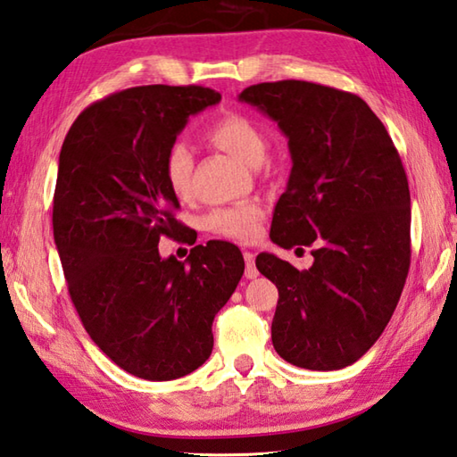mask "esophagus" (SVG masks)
Returning a JSON list of instances; mask_svg holds the SVG:
<instances>
[{"label": "esophagus", "mask_w": 457, "mask_h": 457, "mask_svg": "<svg viewBox=\"0 0 457 457\" xmlns=\"http://www.w3.org/2000/svg\"><path fill=\"white\" fill-rule=\"evenodd\" d=\"M245 254V277L246 278H256L258 277V269H256V264H254V254L251 253V251H245L243 253Z\"/></svg>", "instance_id": "34e87169"}]
</instances>
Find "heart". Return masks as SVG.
Here are the masks:
<instances>
[{"label": "heart", "instance_id": "1", "mask_svg": "<svg viewBox=\"0 0 457 457\" xmlns=\"http://www.w3.org/2000/svg\"><path fill=\"white\" fill-rule=\"evenodd\" d=\"M206 139L219 149L230 153L246 165L256 167L262 161L266 141L261 129L251 119L238 113H225L206 127ZM162 175L170 191L177 196H187L191 191L193 153L183 143L170 147L162 161ZM262 206L258 203H240L225 206L209 214L206 225L220 237L235 240H253L261 232Z\"/></svg>", "mask_w": 457, "mask_h": 457}]
</instances>
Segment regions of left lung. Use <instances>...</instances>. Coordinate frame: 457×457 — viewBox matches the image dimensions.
Here are the masks:
<instances>
[{
	"instance_id": "8db88e82",
	"label": "left lung",
	"mask_w": 457,
	"mask_h": 457,
	"mask_svg": "<svg viewBox=\"0 0 457 457\" xmlns=\"http://www.w3.org/2000/svg\"><path fill=\"white\" fill-rule=\"evenodd\" d=\"M238 101L288 139L292 170L274 206L272 243L314 246L306 270L256 256L278 288L274 350L298 368H346L380 338L406 284L411 212L400 154L354 93L287 79L251 85Z\"/></svg>"
}]
</instances>
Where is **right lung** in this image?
Returning <instances> with one entry per match:
<instances>
[{
	"label": "right lung",
	"instance_id": "right-lung-1",
	"mask_svg": "<svg viewBox=\"0 0 457 457\" xmlns=\"http://www.w3.org/2000/svg\"><path fill=\"white\" fill-rule=\"evenodd\" d=\"M201 85H145L75 119L59 153L54 238L69 296L91 340L143 380L195 372L212 352V320L245 272L238 246L211 240L185 262L161 258L180 222L162 161L188 117L217 105Z\"/></svg>",
	"mask_w": 457,
	"mask_h": 457
}]
</instances>
